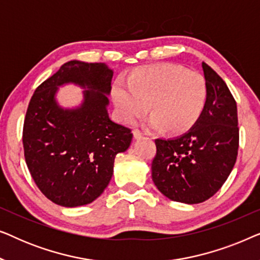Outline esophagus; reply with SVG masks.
<instances>
[{"label": "esophagus", "instance_id": "34e87169", "mask_svg": "<svg viewBox=\"0 0 260 260\" xmlns=\"http://www.w3.org/2000/svg\"><path fill=\"white\" fill-rule=\"evenodd\" d=\"M142 136H143V134H142L140 130H137V129L134 130V138H135V140H140Z\"/></svg>", "mask_w": 260, "mask_h": 260}]
</instances>
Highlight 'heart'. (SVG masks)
Listing matches in <instances>:
<instances>
[{
  "label": "heart",
  "instance_id": "obj_1",
  "mask_svg": "<svg viewBox=\"0 0 260 260\" xmlns=\"http://www.w3.org/2000/svg\"><path fill=\"white\" fill-rule=\"evenodd\" d=\"M112 98L124 122L133 123L149 104L148 127L183 133L200 118L207 101V85L200 73L163 63L137 71L129 84L116 81Z\"/></svg>",
  "mask_w": 260,
  "mask_h": 260
}]
</instances>
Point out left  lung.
I'll list each match as a JSON object with an SVG mask.
<instances>
[{"label": "left lung", "instance_id": "8db88e82", "mask_svg": "<svg viewBox=\"0 0 260 260\" xmlns=\"http://www.w3.org/2000/svg\"><path fill=\"white\" fill-rule=\"evenodd\" d=\"M207 101L198 122L179 137L155 140V186L170 200L194 205L208 200L232 172L239 147L237 103L225 81L206 62Z\"/></svg>", "mask_w": 260, "mask_h": 260}]
</instances>
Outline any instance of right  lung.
Returning <instances> with one entry per match:
<instances>
[{
  "instance_id": "1",
  "label": "right lung",
  "mask_w": 260,
  "mask_h": 260,
  "mask_svg": "<svg viewBox=\"0 0 260 260\" xmlns=\"http://www.w3.org/2000/svg\"><path fill=\"white\" fill-rule=\"evenodd\" d=\"M113 71L103 62L72 60L45 80L31 97L23 124L24 158L39 189L63 207L91 204L111 180L113 162L130 147L129 127L109 117ZM84 88L77 108L58 105V87Z\"/></svg>"
}]
</instances>
